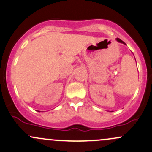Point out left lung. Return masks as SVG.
<instances>
[{
  "instance_id": "8db88e82",
  "label": "left lung",
  "mask_w": 152,
  "mask_h": 152,
  "mask_svg": "<svg viewBox=\"0 0 152 152\" xmlns=\"http://www.w3.org/2000/svg\"><path fill=\"white\" fill-rule=\"evenodd\" d=\"M116 41H117L118 42H120V43H122V44H125V43H124V41H122V40H121V39H119V38H116Z\"/></svg>"
}]
</instances>
